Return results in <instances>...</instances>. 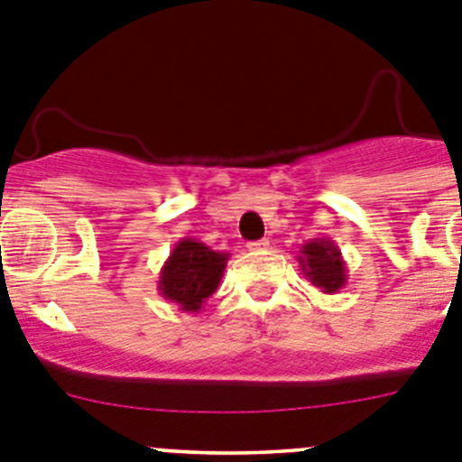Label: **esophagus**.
<instances>
[{
	"label": "esophagus",
	"mask_w": 462,
	"mask_h": 462,
	"mask_svg": "<svg viewBox=\"0 0 462 462\" xmlns=\"http://www.w3.org/2000/svg\"><path fill=\"white\" fill-rule=\"evenodd\" d=\"M264 248H269V239H257L248 244V251H264Z\"/></svg>",
	"instance_id": "esophagus-1"
}]
</instances>
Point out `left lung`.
<instances>
[{"label": "left lung", "instance_id": "obj_1", "mask_svg": "<svg viewBox=\"0 0 462 462\" xmlns=\"http://www.w3.org/2000/svg\"><path fill=\"white\" fill-rule=\"evenodd\" d=\"M297 260L303 276L324 294H336L347 282V267L340 255V248L331 239L318 236V239L306 241Z\"/></svg>", "mask_w": 462, "mask_h": 462}]
</instances>
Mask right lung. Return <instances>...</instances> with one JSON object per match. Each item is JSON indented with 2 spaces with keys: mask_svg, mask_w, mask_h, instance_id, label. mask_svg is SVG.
I'll return each instance as SVG.
<instances>
[{
  "mask_svg": "<svg viewBox=\"0 0 462 462\" xmlns=\"http://www.w3.org/2000/svg\"><path fill=\"white\" fill-rule=\"evenodd\" d=\"M227 260L230 253L214 251L193 236H184L174 244L161 267V297L177 303L184 313H200L207 299L221 285Z\"/></svg>",
  "mask_w": 462,
  "mask_h": 462,
  "instance_id": "obj_1",
  "label": "right lung"
}]
</instances>
